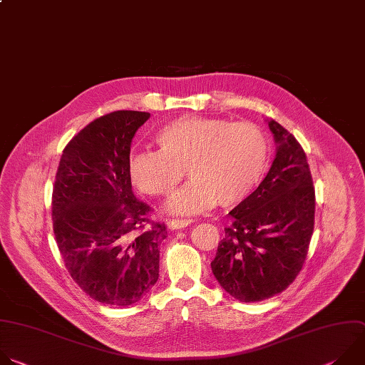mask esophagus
Returning a JSON list of instances; mask_svg holds the SVG:
<instances>
[{
  "label": "esophagus",
  "instance_id": "1",
  "mask_svg": "<svg viewBox=\"0 0 365 365\" xmlns=\"http://www.w3.org/2000/svg\"><path fill=\"white\" fill-rule=\"evenodd\" d=\"M191 223H192V220H187V218H175V220L170 222V229L180 230V229H184V227L190 226Z\"/></svg>",
  "mask_w": 365,
  "mask_h": 365
}]
</instances>
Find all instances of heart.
Segmentation results:
<instances>
[{"instance_id":"heart-1","label":"heart","mask_w":365,"mask_h":365,"mask_svg":"<svg viewBox=\"0 0 365 365\" xmlns=\"http://www.w3.org/2000/svg\"><path fill=\"white\" fill-rule=\"evenodd\" d=\"M155 143L158 151H138L129 157V180L142 194L165 197L187 170L191 180L167 204L174 214H197L217 201L223 207L242 202L269 165V138L249 120L181 116L158 130Z\"/></svg>"}]
</instances>
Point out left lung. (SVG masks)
Wrapping results in <instances>:
<instances>
[{
	"label": "left lung",
	"instance_id": "1",
	"mask_svg": "<svg viewBox=\"0 0 365 365\" xmlns=\"http://www.w3.org/2000/svg\"><path fill=\"white\" fill-rule=\"evenodd\" d=\"M276 143L272 167L259 187L229 214L211 262L226 292L240 302L269 299L295 280L314 232L315 190L307 155L292 133L266 119Z\"/></svg>",
	"mask_w": 365,
	"mask_h": 365
}]
</instances>
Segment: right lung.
<instances>
[{"instance_id": "obj_1", "label": "right lung", "mask_w": 365, "mask_h": 365, "mask_svg": "<svg viewBox=\"0 0 365 365\" xmlns=\"http://www.w3.org/2000/svg\"><path fill=\"white\" fill-rule=\"evenodd\" d=\"M150 116L116 110L95 119L66 145L56 174L57 247L71 279L106 305L140 301L160 276L165 225L145 229L151 207L133 195L128 174L132 139Z\"/></svg>"}]
</instances>
